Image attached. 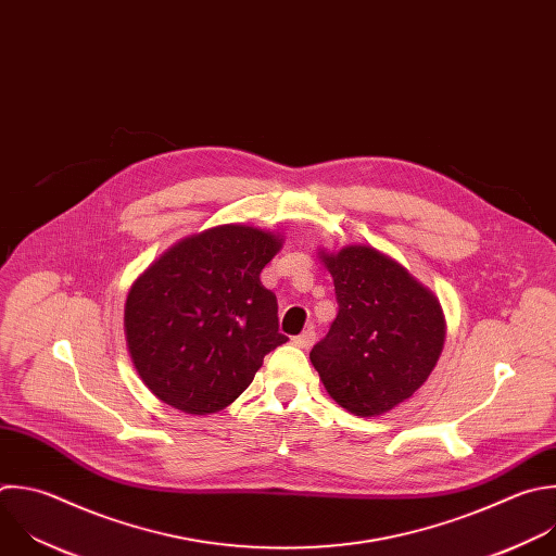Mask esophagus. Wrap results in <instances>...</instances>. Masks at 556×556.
I'll list each match as a JSON object with an SVG mask.
<instances>
[{"instance_id": "1", "label": "esophagus", "mask_w": 556, "mask_h": 556, "mask_svg": "<svg viewBox=\"0 0 556 556\" xmlns=\"http://www.w3.org/2000/svg\"><path fill=\"white\" fill-rule=\"evenodd\" d=\"M314 340H316V333H314L312 329H305L303 333H299V336L292 338V342H294L299 349H309V346L314 344Z\"/></svg>"}]
</instances>
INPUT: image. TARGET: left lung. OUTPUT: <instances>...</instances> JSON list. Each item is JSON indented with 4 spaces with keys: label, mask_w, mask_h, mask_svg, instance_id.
Returning a JSON list of instances; mask_svg holds the SVG:
<instances>
[{
    "label": "left lung",
    "mask_w": 556,
    "mask_h": 556,
    "mask_svg": "<svg viewBox=\"0 0 556 556\" xmlns=\"http://www.w3.org/2000/svg\"><path fill=\"white\" fill-rule=\"evenodd\" d=\"M338 316L309 359L327 395L355 417H380L430 378L445 344L439 296L391 255L349 244L318 249Z\"/></svg>",
    "instance_id": "8db88e82"
}]
</instances>
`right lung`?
Returning <instances> with one entry per match:
<instances>
[{
  "label": "right lung",
  "instance_id": "add662e5",
  "mask_svg": "<svg viewBox=\"0 0 556 556\" xmlns=\"http://www.w3.org/2000/svg\"><path fill=\"white\" fill-rule=\"evenodd\" d=\"M281 247V233L218 225L178 240L132 281L126 349L156 400L212 415L249 389L264 355L288 340L277 296L260 281Z\"/></svg>",
  "mask_w": 556,
  "mask_h": 556
}]
</instances>
